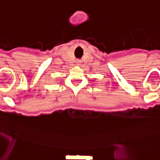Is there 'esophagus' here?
Here are the masks:
<instances>
[{
    "label": "esophagus",
    "instance_id": "esophagus-1",
    "mask_svg": "<svg viewBox=\"0 0 160 160\" xmlns=\"http://www.w3.org/2000/svg\"><path fill=\"white\" fill-rule=\"evenodd\" d=\"M77 63H80V62H77Z\"/></svg>",
    "mask_w": 160,
    "mask_h": 160
}]
</instances>
